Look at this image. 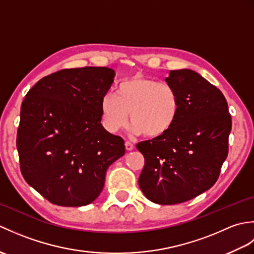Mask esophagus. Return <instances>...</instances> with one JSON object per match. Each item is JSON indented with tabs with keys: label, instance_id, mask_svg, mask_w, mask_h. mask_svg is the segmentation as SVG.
<instances>
[{
	"label": "esophagus",
	"instance_id": "obj_1",
	"mask_svg": "<svg viewBox=\"0 0 254 254\" xmlns=\"http://www.w3.org/2000/svg\"><path fill=\"white\" fill-rule=\"evenodd\" d=\"M124 145H126V148L127 150H132L134 148V144L130 141H126V143H124Z\"/></svg>",
	"mask_w": 254,
	"mask_h": 254
}]
</instances>
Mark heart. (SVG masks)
<instances>
[{
  "instance_id": "b5f03b06",
  "label": "heart",
  "mask_w": 254,
  "mask_h": 254,
  "mask_svg": "<svg viewBox=\"0 0 254 254\" xmlns=\"http://www.w3.org/2000/svg\"><path fill=\"white\" fill-rule=\"evenodd\" d=\"M180 111L177 90L168 83L137 74L118 85L117 95L106 93L100 100L101 121L116 133L127 124L133 134L159 137L171 130Z\"/></svg>"
}]
</instances>
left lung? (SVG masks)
I'll return each instance as SVG.
<instances>
[{
  "mask_svg": "<svg viewBox=\"0 0 254 254\" xmlns=\"http://www.w3.org/2000/svg\"><path fill=\"white\" fill-rule=\"evenodd\" d=\"M166 82L180 100L175 126L139 142L145 158L138 186L149 201L187 202L212 188L228 155L231 117L223 93L191 69L170 71Z\"/></svg>",
  "mask_w": 254,
  "mask_h": 254,
  "instance_id": "left-lung-1",
  "label": "left lung"
}]
</instances>
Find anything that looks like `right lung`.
<instances>
[{
    "mask_svg": "<svg viewBox=\"0 0 254 254\" xmlns=\"http://www.w3.org/2000/svg\"><path fill=\"white\" fill-rule=\"evenodd\" d=\"M109 67L65 68L37 82L23 100L17 130L20 171L52 204L84 206L98 197L107 169L126 153L123 138L101 126Z\"/></svg>",
    "mask_w": 254,
    "mask_h": 254,
    "instance_id": "right-lung-1",
    "label": "right lung"
}]
</instances>
